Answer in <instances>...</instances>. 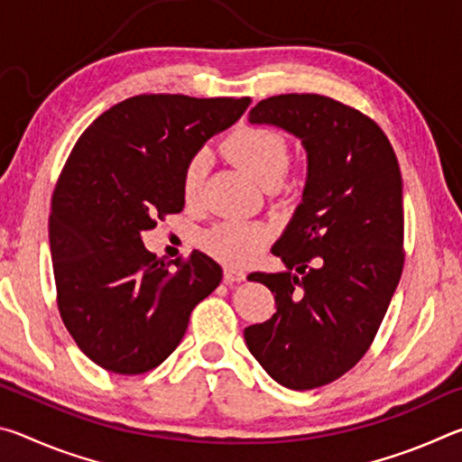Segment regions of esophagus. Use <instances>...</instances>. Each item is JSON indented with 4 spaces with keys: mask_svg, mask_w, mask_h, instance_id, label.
<instances>
[{
    "mask_svg": "<svg viewBox=\"0 0 462 462\" xmlns=\"http://www.w3.org/2000/svg\"><path fill=\"white\" fill-rule=\"evenodd\" d=\"M245 271L240 269H234V267H226L224 269V281L228 285H234V283H240V281H245Z\"/></svg>",
    "mask_w": 462,
    "mask_h": 462,
    "instance_id": "esophagus-1",
    "label": "esophagus"
}]
</instances>
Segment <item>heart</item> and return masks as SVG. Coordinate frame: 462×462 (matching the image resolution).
Instances as JSON below:
<instances>
[{
    "instance_id": "b5f03b06",
    "label": "heart",
    "mask_w": 462,
    "mask_h": 462,
    "mask_svg": "<svg viewBox=\"0 0 462 462\" xmlns=\"http://www.w3.org/2000/svg\"><path fill=\"white\" fill-rule=\"evenodd\" d=\"M222 151L264 187H277L283 181L291 161L287 138L281 132L259 124H242L234 128L222 143ZM208 162L206 151L193 152L187 159L181 173V193L187 203L199 201ZM269 240L271 230L264 224L230 220L203 232L201 246L216 259L240 267L256 259Z\"/></svg>"
}]
</instances>
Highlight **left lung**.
<instances>
[{
    "label": "left lung",
    "mask_w": 462,
    "mask_h": 462,
    "mask_svg": "<svg viewBox=\"0 0 462 462\" xmlns=\"http://www.w3.org/2000/svg\"><path fill=\"white\" fill-rule=\"evenodd\" d=\"M250 122L300 136L310 173L303 201L273 246L287 271L248 275L275 293L277 311L248 326L245 340L281 385L316 389L365 356L400 283V162L377 122L318 93L263 99Z\"/></svg>",
    "instance_id": "8db88e82"
}]
</instances>
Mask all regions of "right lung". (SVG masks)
<instances>
[{
	"mask_svg": "<svg viewBox=\"0 0 462 462\" xmlns=\"http://www.w3.org/2000/svg\"><path fill=\"white\" fill-rule=\"evenodd\" d=\"M248 106L250 97L144 93L109 107L75 143L51 201L52 271L62 324L101 369L159 366L220 285L214 259L193 250L167 263L140 232L181 212L187 159Z\"/></svg>",
	"mask_w": 462,
	"mask_h": 462,
	"instance_id": "obj_1",
	"label": "right lung"
}]
</instances>
